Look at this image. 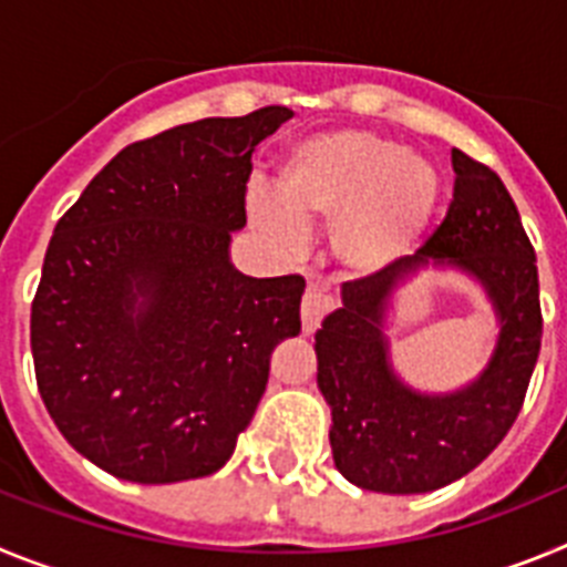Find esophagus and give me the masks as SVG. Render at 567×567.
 I'll return each mask as SVG.
<instances>
[{
  "label": "esophagus",
  "instance_id": "34e87169",
  "mask_svg": "<svg viewBox=\"0 0 567 567\" xmlns=\"http://www.w3.org/2000/svg\"><path fill=\"white\" fill-rule=\"evenodd\" d=\"M332 309V295L320 284H309L303 300H300V320H303V332L312 334L320 327V320L327 318Z\"/></svg>",
  "mask_w": 567,
  "mask_h": 567
}]
</instances>
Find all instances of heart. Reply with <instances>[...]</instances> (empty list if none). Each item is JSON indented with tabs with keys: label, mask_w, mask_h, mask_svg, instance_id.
Returning a JSON list of instances; mask_svg holds the SVG:
<instances>
[{
	"label": "heart",
	"mask_w": 567,
	"mask_h": 567,
	"mask_svg": "<svg viewBox=\"0 0 567 567\" xmlns=\"http://www.w3.org/2000/svg\"><path fill=\"white\" fill-rule=\"evenodd\" d=\"M272 195L249 193V221L278 247L300 227H332V255L349 275H378L412 252L440 202L429 158L358 127L303 135L284 153Z\"/></svg>",
	"instance_id": "heart-1"
}]
</instances>
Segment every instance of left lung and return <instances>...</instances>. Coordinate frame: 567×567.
Wrapping results in <instances>:
<instances>
[{"label":"left lung","instance_id":"obj_1","mask_svg":"<svg viewBox=\"0 0 567 567\" xmlns=\"http://www.w3.org/2000/svg\"><path fill=\"white\" fill-rule=\"evenodd\" d=\"M454 198L437 233L409 258L349 280L315 334L318 389L332 409L334 468L380 494H425L488 457L523 409L539 358L537 255L499 175L452 150ZM477 279L501 332L484 372L454 393H420L396 374L384 320L393 292L423 268Z\"/></svg>","mask_w":567,"mask_h":567}]
</instances>
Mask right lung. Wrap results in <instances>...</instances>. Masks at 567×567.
Listing matches in <instances>:
<instances>
[{"label":"right lung","mask_w":567,"mask_h":567,"mask_svg":"<svg viewBox=\"0 0 567 567\" xmlns=\"http://www.w3.org/2000/svg\"><path fill=\"white\" fill-rule=\"evenodd\" d=\"M292 118L272 104L135 142L59 218L30 349L73 449L144 485L215 474L235 452L280 340L300 332V275L229 260L252 153Z\"/></svg>","instance_id":"add662e5"}]
</instances>
